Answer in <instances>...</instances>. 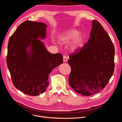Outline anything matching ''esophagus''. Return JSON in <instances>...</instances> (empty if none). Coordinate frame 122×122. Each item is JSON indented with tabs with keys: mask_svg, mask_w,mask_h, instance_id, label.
Returning <instances> with one entry per match:
<instances>
[{
	"mask_svg": "<svg viewBox=\"0 0 122 122\" xmlns=\"http://www.w3.org/2000/svg\"><path fill=\"white\" fill-rule=\"evenodd\" d=\"M63 61L64 62H66L67 61V58L66 56H63Z\"/></svg>",
	"mask_w": 122,
	"mask_h": 122,
	"instance_id": "obj_1",
	"label": "esophagus"
}]
</instances>
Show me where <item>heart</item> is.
<instances>
[{
  "label": "heart",
  "instance_id": "obj_1",
  "mask_svg": "<svg viewBox=\"0 0 122 122\" xmlns=\"http://www.w3.org/2000/svg\"><path fill=\"white\" fill-rule=\"evenodd\" d=\"M73 41L71 48L73 51L80 49L83 47L84 42V36L82 33L75 29H69L59 37V40L61 43L66 44Z\"/></svg>",
  "mask_w": 122,
  "mask_h": 122
}]
</instances>
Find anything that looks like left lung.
Listing matches in <instances>:
<instances>
[{
    "mask_svg": "<svg viewBox=\"0 0 122 122\" xmlns=\"http://www.w3.org/2000/svg\"><path fill=\"white\" fill-rule=\"evenodd\" d=\"M68 82L76 92L88 96L107 85L114 69V47L107 32L92 21L90 38L83 47L70 55Z\"/></svg>",
    "mask_w": 122,
    "mask_h": 122,
    "instance_id": "8db88e82",
    "label": "left lung"
}]
</instances>
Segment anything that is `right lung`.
<instances>
[{"instance_id":"obj_1","label":"right lung","mask_w":122,"mask_h":122,"mask_svg":"<svg viewBox=\"0 0 122 122\" xmlns=\"http://www.w3.org/2000/svg\"><path fill=\"white\" fill-rule=\"evenodd\" d=\"M47 25L26 21L10 38L7 64L16 88L28 95L44 93L49 85V76L63 62L61 54H53L41 41L46 38Z\"/></svg>"}]
</instances>
